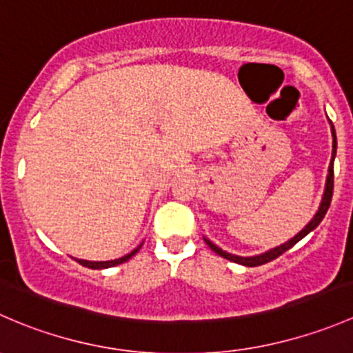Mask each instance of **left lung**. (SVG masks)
I'll use <instances>...</instances> for the list:
<instances>
[{"label":"left lung","instance_id":"left-lung-1","mask_svg":"<svg viewBox=\"0 0 353 353\" xmlns=\"http://www.w3.org/2000/svg\"><path fill=\"white\" fill-rule=\"evenodd\" d=\"M330 124H331V121H330ZM331 137H333V154H331V162H330V167H328V177H326V186H325V193H323L321 205H319V210L316 212V215L312 216L311 222H309L307 225H305L304 229H302L301 232L297 234V236H294L290 241H287V243H283V244L276 245V248L270 249V251L263 252V254L248 256V258H244V256L230 254V252L223 251V249H220L219 245H215L212 243V241H208L205 237V243L208 244V248L212 249V251H215L219 256H222V258L229 259V261L239 263V265H244V266H261V265H265V263H270V261H273V259H276L280 254H283V252L288 251V249L294 248V245L297 244L299 241L304 239V237L307 236L309 232H312V230H314L316 227L321 223V220L325 219L326 212H328V208H330L331 196H333V179H334V177H333V163H334V155H336V133H334L333 124H331Z\"/></svg>","mask_w":353,"mask_h":353}]
</instances>
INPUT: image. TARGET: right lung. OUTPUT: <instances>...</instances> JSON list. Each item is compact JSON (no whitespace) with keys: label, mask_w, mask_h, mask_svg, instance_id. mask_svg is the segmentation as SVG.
<instances>
[{"label":"right lung","mask_w":353,"mask_h":353,"mask_svg":"<svg viewBox=\"0 0 353 353\" xmlns=\"http://www.w3.org/2000/svg\"><path fill=\"white\" fill-rule=\"evenodd\" d=\"M141 244L138 245L137 249H133V251L130 252V254L123 256V258H117V259H110V261H87V259H78V263L83 266H87V268H92V270H104V268H110V266H117L121 265V263L128 261L130 258H133L134 254H137L138 251H140Z\"/></svg>","instance_id":"right-lung-1"}]
</instances>
